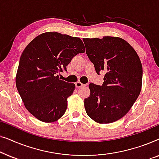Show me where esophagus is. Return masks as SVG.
Returning <instances> with one entry per match:
<instances>
[{
    "label": "esophagus",
    "mask_w": 159,
    "mask_h": 159,
    "mask_svg": "<svg viewBox=\"0 0 159 159\" xmlns=\"http://www.w3.org/2000/svg\"><path fill=\"white\" fill-rule=\"evenodd\" d=\"M84 84H83L82 83V82H77L75 83V86H76V88H81V87L84 86Z\"/></svg>",
    "instance_id": "esophagus-1"
}]
</instances>
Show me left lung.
<instances>
[{
    "label": "left lung",
    "instance_id": "8db88e82",
    "mask_svg": "<svg viewBox=\"0 0 159 159\" xmlns=\"http://www.w3.org/2000/svg\"><path fill=\"white\" fill-rule=\"evenodd\" d=\"M83 42L95 71L105 73L102 85L89 84L90 95L84 99L86 113L98 123L114 122L129 111L140 95L143 78L140 58L120 38H84Z\"/></svg>",
    "mask_w": 159,
    "mask_h": 159
}]
</instances>
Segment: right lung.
Instances as JSON below:
<instances>
[{"label":"right lung","mask_w":159,"mask_h":159,"mask_svg":"<svg viewBox=\"0 0 159 159\" xmlns=\"http://www.w3.org/2000/svg\"><path fill=\"white\" fill-rule=\"evenodd\" d=\"M85 51L79 38L45 32L30 42L21 54L16 77L17 90L30 114L43 122H53L64 114L74 83L58 79V73L76 55Z\"/></svg>","instance_id":"right-lung-1"}]
</instances>
